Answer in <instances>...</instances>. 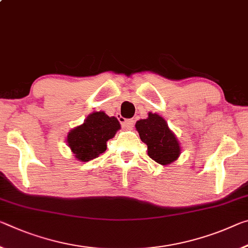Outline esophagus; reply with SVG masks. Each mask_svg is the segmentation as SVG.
Instances as JSON below:
<instances>
[{
    "instance_id": "34e87169",
    "label": "esophagus",
    "mask_w": 248,
    "mask_h": 248,
    "mask_svg": "<svg viewBox=\"0 0 248 248\" xmlns=\"http://www.w3.org/2000/svg\"><path fill=\"white\" fill-rule=\"evenodd\" d=\"M133 124H135V121L132 119H123V121H121V125L124 129H131L133 127Z\"/></svg>"
}]
</instances>
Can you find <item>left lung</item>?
Returning <instances> with one entry per match:
<instances>
[{
    "label": "left lung",
    "mask_w": 248,
    "mask_h": 248,
    "mask_svg": "<svg viewBox=\"0 0 248 248\" xmlns=\"http://www.w3.org/2000/svg\"><path fill=\"white\" fill-rule=\"evenodd\" d=\"M136 129L148 145V155L155 162L168 166L179 158L180 143L162 117L149 112L147 119L137 121Z\"/></svg>",
    "instance_id": "obj_1"
}]
</instances>
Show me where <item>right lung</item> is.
Here are the masks:
<instances>
[{
	"label": "right lung",
	"mask_w": 248,
	"mask_h": 248,
	"mask_svg": "<svg viewBox=\"0 0 248 248\" xmlns=\"http://www.w3.org/2000/svg\"><path fill=\"white\" fill-rule=\"evenodd\" d=\"M119 129L117 118L109 117L104 111L93 112L84 124L68 132V147L78 161L87 162L106 151L107 141L115 137Z\"/></svg>",
	"instance_id": "obj_1"
}]
</instances>
